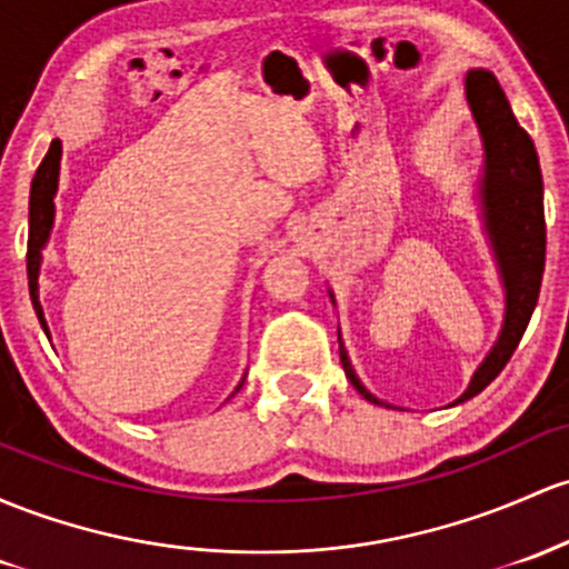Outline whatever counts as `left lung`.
Instances as JSON below:
<instances>
[{
    "label": "left lung",
    "mask_w": 569,
    "mask_h": 569,
    "mask_svg": "<svg viewBox=\"0 0 569 569\" xmlns=\"http://www.w3.org/2000/svg\"><path fill=\"white\" fill-rule=\"evenodd\" d=\"M465 93L472 118L478 123L480 146H483V170L478 180V208L483 223L486 242H489L491 259H495L499 283L505 295V316L495 346L472 372L470 386L451 402L461 405L472 399L495 380L502 367L527 332L529 318L540 297L542 267H546V216H542V174L538 151L532 137L518 127L513 110L502 86L489 70H470L465 74ZM329 299L335 302V291L329 289ZM340 361L346 378L367 402H383L361 383L356 376L351 356L346 351L340 329Z\"/></svg>",
    "instance_id": "8db88e82"
}]
</instances>
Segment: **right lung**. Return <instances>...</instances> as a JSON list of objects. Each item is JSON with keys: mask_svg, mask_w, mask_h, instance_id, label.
<instances>
[{"mask_svg": "<svg viewBox=\"0 0 569 569\" xmlns=\"http://www.w3.org/2000/svg\"><path fill=\"white\" fill-rule=\"evenodd\" d=\"M59 170H61V140H53L48 148L46 159L37 167L34 178H31L29 193V246H27V274H29V297L34 305V313L40 318L42 332L51 340V329H48L46 313L40 305V267L42 251H46L48 240H51L53 221H56V191H59ZM246 380V378H242ZM242 380L237 391L242 389Z\"/></svg>", "mask_w": 569, "mask_h": 569, "instance_id": "obj_1", "label": "right lung"}]
</instances>
